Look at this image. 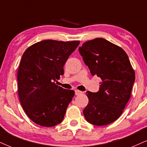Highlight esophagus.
<instances>
[{
	"label": "esophagus",
	"instance_id": "esophagus-1",
	"mask_svg": "<svg viewBox=\"0 0 147 147\" xmlns=\"http://www.w3.org/2000/svg\"><path fill=\"white\" fill-rule=\"evenodd\" d=\"M75 95L76 96H79V95H81V94H82V92H81V91H79V90H75Z\"/></svg>",
	"mask_w": 147,
	"mask_h": 147
}]
</instances>
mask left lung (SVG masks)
I'll return each mask as SVG.
<instances>
[{
    "mask_svg": "<svg viewBox=\"0 0 147 147\" xmlns=\"http://www.w3.org/2000/svg\"><path fill=\"white\" fill-rule=\"evenodd\" d=\"M79 51L92 75L101 79L98 92L86 93L85 119L99 126L113 123L123 113L135 81L129 57L121 47L102 38L86 41Z\"/></svg>",
    "mask_w": 147,
    "mask_h": 147,
    "instance_id": "obj_1",
    "label": "left lung"
}]
</instances>
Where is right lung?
I'll use <instances>...</instances> for the list:
<instances>
[{
  "label": "right lung",
  "mask_w": 147,
  "mask_h": 147,
  "mask_svg": "<svg viewBox=\"0 0 147 147\" xmlns=\"http://www.w3.org/2000/svg\"><path fill=\"white\" fill-rule=\"evenodd\" d=\"M80 42L45 40L22 55L18 71V96L28 117L38 125L53 127L64 119L75 96L55 83L64 75V66Z\"/></svg>",
  "instance_id": "right-lung-1"
}]
</instances>
